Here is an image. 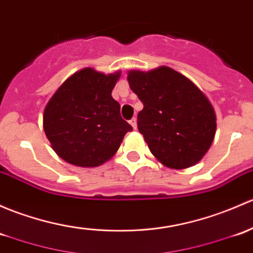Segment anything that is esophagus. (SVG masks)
Returning <instances> with one entry per match:
<instances>
[{"label": "esophagus", "instance_id": "1", "mask_svg": "<svg viewBox=\"0 0 253 253\" xmlns=\"http://www.w3.org/2000/svg\"><path fill=\"white\" fill-rule=\"evenodd\" d=\"M129 124H131V126L133 127V128L135 129L137 128V119L135 118H133V119H131V121H129Z\"/></svg>", "mask_w": 253, "mask_h": 253}]
</instances>
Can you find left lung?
Listing matches in <instances>:
<instances>
[{"label":"left lung","instance_id":"8db88e82","mask_svg":"<svg viewBox=\"0 0 253 253\" xmlns=\"http://www.w3.org/2000/svg\"><path fill=\"white\" fill-rule=\"evenodd\" d=\"M129 87L144 108L138 129L150 153L169 169H184L203 160L217 128L209 98L183 74L169 66L129 70Z\"/></svg>","mask_w":253,"mask_h":253}]
</instances>
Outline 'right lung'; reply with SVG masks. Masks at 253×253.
Wrapping results in <instances>:
<instances>
[{
  "mask_svg": "<svg viewBox=\"0 0 253 253\" xmlns=\"http://www.w3.org/2000/svg\"><path fill=\"white\" fill-rule=\"evenodd\" d=\"M121 71L105 74L84 68L69 76L43 110V129L50 147L64 161L98 167L119 150L132 126L120 115L111 97Z\"/></svg>",
  "mask_w": 253,
  "mask_h": 253,
  "instance_id": "obj_1",
  "label": "right lung"
}]
</instances>
